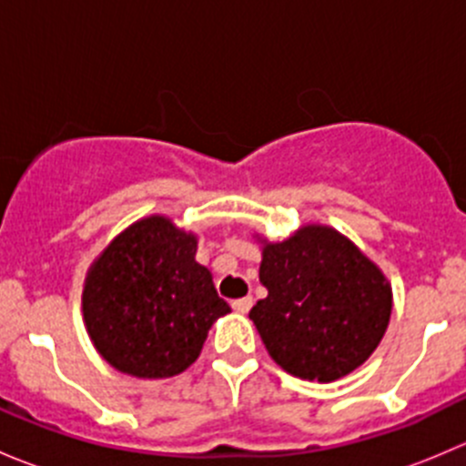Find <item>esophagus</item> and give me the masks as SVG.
Returning a JSON list of instances; mask_svg holds the SVG:
<instances>
[{
  "label": "esophagus",
  "instance_id": "esophagus-1",
  "mask_svg": "<svg viewBox=\"0 0 466 466\" xmlns=\"http://www.w3.org/2000/svg\"><path fill=\"white\" fill-rule=\"evenodd\" d=\"M232 309L237 313H248L252 309V298L250 295H248V298H238V299H234L232 302Z\"/></svg>",
  "mask_w": 466,
  "mask_h": 466
}]
</instances>
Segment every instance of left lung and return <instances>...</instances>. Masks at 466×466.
Returning a JSON list of instances; mask_svg holds the SVG:
<instances>
[{
  "mask_svg": "<svg viewBox=\"0 0 466 466\" xmlns=\"http://www.w3.org/2000/svg\"><path fill=\"white\" fill-rule=\"evenodd\" d=\"M259 279L268 298L252 307L268 354L293 377L336 380L370 359L392 311L380 270L336 229L307 225L266 243Z\"/></svg>",
  "mask_w": 466,
  "mask_h": 466,
  "instance_id": "obj_1",
  "label": "left lung"
}]
</instances>
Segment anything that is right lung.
<instances>
[{"label":"right lung","mask_w":466,"mask_h":466,"mask_svg":"<svg viewBox=\"0 0 466 466\" xmlns=\"http://www.w3.org/2000/svg\"><path fill=\"white\" fill-rule=\"evenodd\" d=\"M196 237L162 216L130 225L89 270L83 318L98 354L124 374L167 379L185 372L216 318L229 313Z\"/></svg>","instance_id":"obj_1"}]
</instances>
